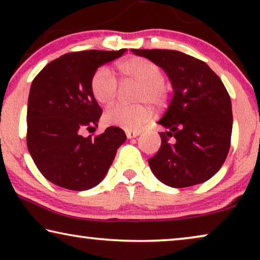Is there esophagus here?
Listing matches in <instances>:
<instances>
[{
    "label": "esophagus",
    "mask_w": 260,
    "mask_h": 260,
    "mask_svg": "<svg viewBox=\"0 0 260 260\" xmlns=\"http://www.w3.org/2000/svg\"><path fill=\"white\" fill-rule=\"evenodd\" d=\"M141 134V131H135V130H125V135H126V137L129 138H134V137H137L138 135Z\"/></svg>",
    "instance_id": "34e87169"
}]
</instances>
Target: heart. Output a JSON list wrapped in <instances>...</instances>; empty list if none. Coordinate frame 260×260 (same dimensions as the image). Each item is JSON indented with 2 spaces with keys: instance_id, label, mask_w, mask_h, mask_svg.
<instances>
[{
  "instance_id": "heart-1",
  "label": "heart",
  "mask_w": 260,
  "mask_h": 260,
  "mask_svg": "<svg viewBox=\"0 0 260 260\" xmlns=\"http://www.w3.org/2000/svg\"><path fill=\"white\" fill-rule=\"evenodd\" d=\"M120 80L135 81L137 86L134 90L135 104L111 105L104 113V120L109 125H117L126 130H136L150 119L151 111L147 103L161 106L168 101L170 84L162 76V70L151 60L131 56L117 63ZM91 93L101 105H109L115 101L118 93V81L108 67L101 66L92 74L90 81Z\"/></svg>"
}]
</instances>
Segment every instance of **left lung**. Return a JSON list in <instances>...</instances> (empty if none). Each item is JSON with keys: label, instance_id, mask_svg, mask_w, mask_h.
<instances>
[{"label": "left lung", "instance_id": "left-lung-1", "mask_svg": "<svg viewBox=\"0 0 260 260\" xmlns=\"http://www.w3.org/2000/svg\"><path fill=\"white\" fill-rule=\"evenodd\" d=\"M162 67L174 97L163 118L162 143L148 159L154 175L167 186L190 187L211 179L229 154L232 105L225 85L207 63L172 49H133Z\"/></svg>", "mask_w": 260, "mask_h": 260}]
</instances>
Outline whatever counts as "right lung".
Returning <instances> with one entry per match:
<instances>
[{"mask_svg":"<svg viewBox=\"0 0 260 260\" xmlns=\"http://www.w3.org/2000/svg\"><path fill=\"white\" fill-rule=\"evenodd\" d=\"M125 51L66 53L34 78L27 108V147L40 173L56 186L70 190L97 186L125 142L118 126L106 127L97 136L81 135L95 130L103 112L91 93L92 74Z\"/></svg>","mask_w":260,"mask_h":260,"instance_id":"add662e5","label":"right lung"}]
</instances>
